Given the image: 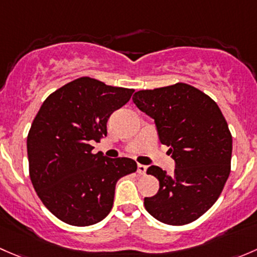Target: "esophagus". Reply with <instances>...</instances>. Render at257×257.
I'll return each instance as SVG.
<instances>
[{
  "mask_svg": "<svg viewBox=\"0 0 257 257\" xmlns=\"http://www.w3.org/2000/svg\"><path fill=\"white\" fill-rule=\"evenodd\" d=\"M146 171H147V166L140 165L139 163V166H137V172H139V174H142V176H144V174H146Z\"/></svg>",
  "mask_w": 257,
  "mask_h": 257,
  "instance_id": "34e87169",
  "label": "esophagus"
}]
</instances>
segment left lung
Returning <instances> with one entry per match:
<instances>
[{"instance_id": "obj_1", "label": "left lung", "mask_w": 257, "mask_h": 257, "mask_svg": "<svg viewBox=\"0 0 257 257\" xmlns=\"http://www.w3.org/2000/svg\"><path fill=\"white\" fill-rule=\"evenodd\" d=\"M135 105L155 120L161 144L176 162L173 176L157 166L147 174L160 181L145 208L168 225H186L211 208L230 174L232 137L211 97L184 83L135 92Z\"/></svg>"}]
</instances>
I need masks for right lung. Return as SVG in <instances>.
<instances>
[{
  "mask_svg": "<svg viewBox=\"0 0 257 257\" xmlns=\"http://www.w3.org/2000/svg\"><path fill=\"white\" fill-rule=\"evenodd\" d=\"M134 91L83 76L44 100L27 137L30 177L39 199L59 220L74 226L101 221L112 208L118 179L136 172L131 158L94 155L90 145L106 136L110 115Z\"/></svg>",
  "mask_w": 257,
  "mask_h": 257,
  "instance_id": "obj_1",
  "label": "right lung"
}]
</instances>
